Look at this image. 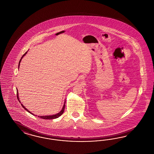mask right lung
I'll return each mask as SVG.
<instances>
[{"label": "right lung", "instance_id": "1", "mask_svg": "<svg viewBox=\"0 0 154 154\" xmlns=\"http://www.w3.org/2000/svg\"><path fill=\"white\" fill-rule=\"evenodd\" d=\"M27 53V52H26V53H24L23 55V56L21 57V59L20 60V61H19V66H18V68H19V66H20V61H21V59L22 58L24 57V56H25L26 54V53ZM17 100H19V97H18V93H17ZM20 102V101H19ZM21 106H23V107L26 110H27V112H30L31 114L32 115H33V116H35L34 114H33L31 112H29L28 110H27V109L24 107V106H23L22 104H21ZM65 103H64V106H63V109H62V110H61V111L60 112H58V114H55V115H53V116H38V118H42V119H56V118H57L58 117H60V116H61L62 114H63V113L64 112V109H65Z\"/></svg>", "mask_w": 154, "mask_h": 154}]
</instances>
